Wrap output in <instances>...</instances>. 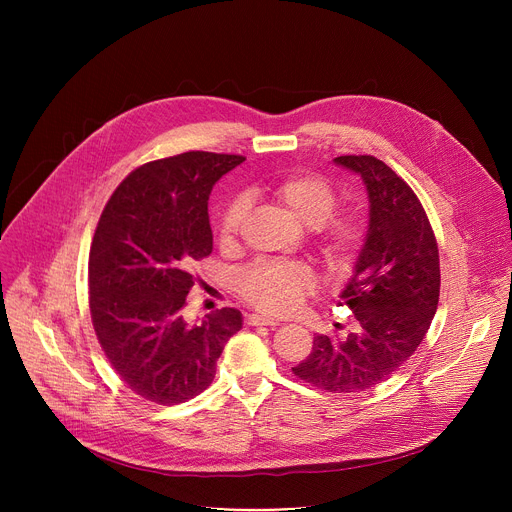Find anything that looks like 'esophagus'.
Here are the masks:
<instances>
[{"label":"esophagus","instance_id":"34e87169","mask_svg":"<svg viewBox=\"0 0 512 512\" xmlns=\"http://www.w3.org/2000/svg\"><path fill=\"white\" fill-rule=\"evenodd\" d=\"M247 324H249V326H279V320L269 318V316L251 314V316H247Z\"/></svg>","mask_w":512,"mask_h":512}]
</instances>
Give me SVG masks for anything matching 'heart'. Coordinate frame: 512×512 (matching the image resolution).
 I'll return each mask as SVG.
<instances>
[{
    "label": "heart",
    "mask_w": 512,
    "mask_h": 512,
    "mask_svg": "<svg viewBox=\"0 0 512 512\" xmlns=\"http://www.w3.org/2000/svg\"><path fill=\"white\" fill-rule=\"evenodd\" d=\"M275 200L306 229H316L318 247L328 267H346L362 241L364 225L356 216H332L336 194L328 180L312 172H294L273 184ZM249 210L245 196H237L218 221V243L233 249ZM314 285L312 271L302 263L259 261L239 275L241 298L267 314L296 308Z\"/></svg>",
    "instance_id": "obj_1"
}]
</instances>
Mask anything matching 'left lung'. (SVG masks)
Returning <instances> with one entry per match:
<instances>
[{"mask_svg":"<svg viewBox=\"0 0 512 512\" xmlns=\"http://www.w3.org/2000/svg\"><path fill=\"white\" fill-rule=\"evenodd\" d=\"M369 194V231L340 291L358 322L344 340L318 334L296 377L330 391L360 393L389 379L425 338L440 300V253L427 214L385 162L340 156Z\"/></svg>","mask_w":512,"mask_h":512,"instance_id":"obj_1","label":"left lung"}]
</instances>
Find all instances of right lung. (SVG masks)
Returning a JSON list of instances; mask_svg holds the SVG:
<instances>
[{
  "instance_id": "obj_1",
  "label": "right lung",
  "mask_w": 512,
  "mask_h": 512,
  "mask_svg": "<svg viewBox=\"0 0 512 512\" xmlns=\"http://www.w3.org/2000/svg\"><path fill=\"white\" fill-rule=\"evenodd\" d=\"M243 156L186 152L133 170L109 198L89 255L91 318L111 367L139 397L176 405L214 379L235 308L182 318L192 261L212 253L208 196Z\"/></svg>"
}]
</instances>
